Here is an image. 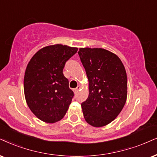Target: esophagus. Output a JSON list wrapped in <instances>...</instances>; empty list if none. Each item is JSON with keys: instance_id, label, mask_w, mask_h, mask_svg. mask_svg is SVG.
Returning <instances> with one entry per match:
<instances>
[{"instance_id": "esophagus-1", "label": "esophagus", "mask_w": 157, "mask_h": 157, "mask_svg": "<svg viewBox=\"0 0 157 157\" xmlns=\"http://www.w3.org/2000/svg\"><path fill=\"white\" fill-rule=\"evenodd\" d=\"M80 85H78V86H77L76 88H75V89H74V92H75V93H77V92H78V90H80Z\"/></svg>"}]
</instances>
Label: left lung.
<instances>
[{"label": "left lung", "instance_id": "obj_1", "mask_svg": "<svg viewBox=\"0 0 157 157\" xmlns=\"http://www.w3.org/2000/svg\"><path fill=\"white\" fill-rule=\"evenodd\" d=\"M78 54L89 82L88 98L81 104L84 118L93 127L105 126L118 116L125 104V69L117 56L106 49L81 48Z\"/></svg>", "mask_w": 157, "mask_h": 157}]
</instances>
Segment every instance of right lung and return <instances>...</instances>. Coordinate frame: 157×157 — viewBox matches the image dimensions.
Instances as JSON below:
<instances>
[{
	"label": "right lung",
	"mask_w": 157,
	"mask_h": 157,
	"mask_svg": "<svg viewBox=\"0 0 157 157\" xmlns=\"http://www.w3.org/2000/svg\"><path fill=\"white\" fill-rule=\"evenodd\" d=\"M78 48L56 44L44 47L26 68L24 91L32 112L40 120L54 123L64 117L74 96L63 74L65 63Z\"/></svg>",
	"instance_id": "add662e5"
}]
</instances>
